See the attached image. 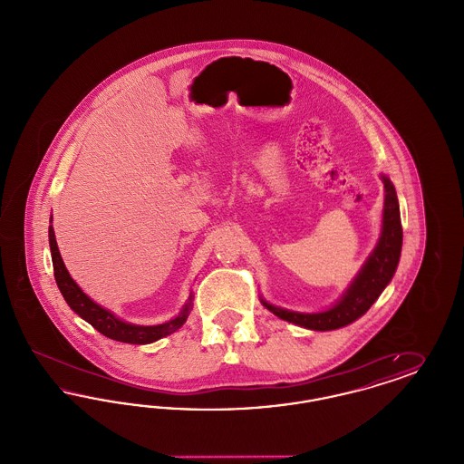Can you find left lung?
<instances>
[{
	"instance_id": "8db88e82",
	"label": "left lung",
	"mask_w": 464,
	"mask_h": 464,
	"mask_svg": "<svg viewBox=\"0 0 464 464\" xmlns=\"http://www.w3.org/2000/svg\"><path fill=\"white\" fill-rule=\"evenodd\" d=\"M384 184V212H382V231L381 238L363 265L358 276L354 278L352 287L343 295V299L334 308L322 313H295L287 309L276 308L263 301L266 308L282 320L301 325L311 331H334L365 314L374 304L375 299L390 284L397 271L401 250V222H400V207H398L395 186L388 177L382 176Z\"/></svg>"
}]
</instances>
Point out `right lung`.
<instances>
[{
    "label": "right lung",
    "mask_w": 464,
    "mask_h": 464,
    "mask_svg": "<svg viewBox=\"0 0 464 464\" xmlns=\"http://www.w3.org/2000/svg\"><path fill=\"white\" fill-rule=\"evenodd\" d=\"M48 237H50V252H52V263H53V276L57 282V287L61 290V294L64 295L67 304L74 313H78L85 322H89L93 329L101 332L102 335L114 339V341H121V343H130V344H148L158 341L177 329H180L184 325V322L188 320L191 309H193V294H189V299L186 303L184 309L177 314L174 320L161 324V325H151V327H142V325H132L127 322H121L120 318H116L108 309L101 308L99 304H95L90 299L87 294H83V290L74 284V280L69 276L66 266L63 263V257L59 254L57 242H55V235H53V227H48Z\"/></svg>",
    "instance_id": "add662e5"
}]
</instances>
